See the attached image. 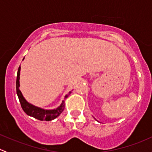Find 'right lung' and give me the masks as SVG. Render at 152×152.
Masks as SVG:
<instances>
[{
    "label": "right lung",
    "mask_w": 152,
    "mask_h": 152,
    "mask_svg": "<svg viewBox=\"0 0 152 152\" xmlns=\"http://www.w3.org/2000/svg\"><path fill=\"white\" fill-rule=\"evenodd\" d=\"M24 59V58H23ZM20 66L19 67L18 70V76H17L16 81V90L17 94H18V99H19L20 103L22 109L23 111L29 116L38 119L39 121H52L57 118L61 113L63 112L65 109V99L68 97L69 95L71 93V91L69 92L67 95H65L64 100L62 101L61 104L56 109L53 110H45V109L40 108L37 106H34L26 100L25 98L23 96L22 93L20 90Z\"/></svg>",
    "instance_id": "obj_1"
}]
</instances>
